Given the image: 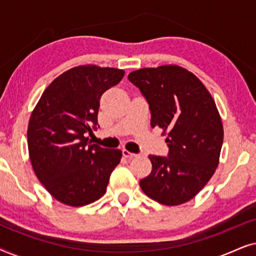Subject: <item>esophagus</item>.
Segmentation results:
<instances>
[{
	"label": "esophagus",
	"instance_id": "esophagus-1",
	"mask_svg": "<svg viewBox=\"0 0 256 256\" xmlns=\"http://www.w3.org/2000/svg\"><path fill=\"white\" fill-rule=\"evenodd\" d=\"M122 155H124L126 158H134V157L138 156V155H136V154L128 152V150H126V149L122 150Z\"/></svg>",
	"mask_w": 256,
	"mask_h": 256
}]
</instances>
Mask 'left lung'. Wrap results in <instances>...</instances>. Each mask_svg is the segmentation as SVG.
Here are the masks:
<instances>
[{"label":"left lung","mask_w":256,"mask_h":256,"mask_svg":"<svg viewBox=\"0 0 256 256\" xmlns=\"http://www.w3.org/2000/svg\"><path fill=\"white\" fill-rule=\"evenodd\" d=\"M149 104L152 127L166 132L168 157L149 155L152 170L140 180L154 200L186 202L208 184L218 166L224 129L211 94L194 73L164 65L129 73Z\"/></svg>","instance_id":"left-lung-1"}]
</instances>
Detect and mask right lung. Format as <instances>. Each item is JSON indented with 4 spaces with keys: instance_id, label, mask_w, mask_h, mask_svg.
<instances>
[{
    "instance_id": "add662e5",
    "label": "right lung",
    "mask_w": 256,
    "mask_h": 256,
    "mask_svg": "<svg viewBox=\"0 0 256 256\" xmlns=\"http://www.w3.org/2000/svg\"><path fill=\"white\" fill-rule=\"evenodd\" d=\"M124 70L84 65L56 78L42 94L28 126L34 171L62 204L84 206L106 194L122 152L88 141L96 130L100 98L118 85Z\"/></svg>"
}]
</instances>
